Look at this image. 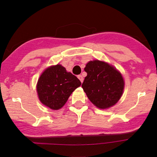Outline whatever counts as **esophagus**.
<instances>
[{
  "mask_svg": "<svg viewBox=\"0 0 157 157\" xmlns=\"http://www.w3.org/2000/svg\"><path fill=\"white\" fill-rule=\"evenodd\" d=\"M78 79H79V80H80V82H83V80H84L83 77H82L81 75H78Z\"/></svg>",
  "mask_w": 157,
  "mask_h": 157,
  "instance_id": "esophagus-1",
  "label": "esophagus"
}]
</instances>
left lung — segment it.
I'll list each match as a JSON object with an SVG mask.
<instances>
[{
    "label": "left lung",
    "mask_w": 157,
    "mask_h": 157,
    "mask_svg": "<svg viewBox=\"0 0 157 157\" xmlns=\"http://www.w3.org/2000/svg\"><path fill=\"white\" fill-rule=\"evenodd\" d=\"M87 75L82 84L89 100L100 109L112 107L123 95L124 82L123 76L108 63L90 61L84 68Z\"/></svg>",
    "instance_id": "1"
}]
</instances>
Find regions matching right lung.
Listing matches in <instances>:
<instances>
[{
  "label": "right lung",
  "instance_id": "1",
  "mask_svg": "<svg viewBox=\"0 0 157 157\" xmlns=\"http://www.w3.org/2000/svg\"><path fill=\"white\" fill-rule=\"evenodd\" d=\"M81 85L76 76L60 64L47 68L39 78L36 91L42 104L58 110L67 102L71 94Z\"/></svg>",
  "mask_w": 157,
  "mask_h": 157
}]
</instances>
